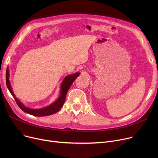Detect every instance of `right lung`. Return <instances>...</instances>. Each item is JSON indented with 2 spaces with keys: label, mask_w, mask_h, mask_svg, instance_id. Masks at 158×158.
<instances>
[{
  "label": "right lung",
  "mask_w": 158,
  "mask_h": 158,
  "mask_svg": "<svg viewBox=\"0 0 158 158\" xmlns=\"http://www.w3.org/2000/svg\"><path fill=\"white\" fill-rule=\"evenodd\" d=\"M80 73L77 72L71 75H69L66 76L63 82H61L60 86V95L57 100L52 103L51 104L48 105V106H46L44 108L41 109H31L29 107H27L25 106L24 104H23L22 102H21L19 99L16 98L15 95L13 93V89L11 88L10 81V70L8 68H7L6 73V85L7 87L10 92L12 96L14 97L15 100L19 106L20 108L24 111L25 113H28L29 114L35 116V117H45V116H48L53 114L56 113H57L58 111H60L63 106L66 98V95L67 94V92L70 89L73 82L76 80V79L79 76Z\"/></svg>",
  "instance_id": "right-lung-1"
}]
</instances>
